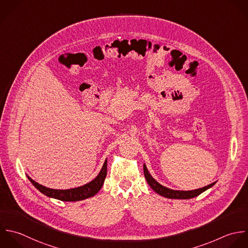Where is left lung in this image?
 I'll return each mask as SVG.
<instances>
[{
	"instance_id": "left-lung-1",
	"label": "left lung",
	"mask_w": 248,
	"mask_h": 248,
	"mask_svg": "<svg viewBox=\"0 0 248 248\" xmlns=\"http://www.w3.org/2000/svg\"><path fill=\"white\" fill-rule=\"evenodd\" d=\"M144 175L147 180V183L149 184V186L152 187L153 190H155L157 194H159L165 198H169V199H185L186 200V199H191V198L197 197L198 195H200L207 189L213 187L217 183V182H215L207 186H204V187H201L198 189H194V190H175V189H170L166 186H163L158 182H156L152 177V175L148 171L147 166L145 164H144Z\"/></svg>"
}]
</instances>
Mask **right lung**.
<instances>
[{"label": "right lung", "mask_w": 248, "mask_h": 248, "mask_svg": "<svg viewBox=\"0 0 248 248\" xmlns=\"http://www.w3.org/2000/svg\"><path fill=\"white\" fill-rule=\"evenodd\" d=\"M106 175H107V160H105L100 172L93 181H91L90 183L84 186L74 187V188L53 189V188L43 186L42 185H39L38 183L34 182L31 178H30L28 175L27 177L29 181L33 185V186L45 196L49 198L61 200V201H65V202H76V201H81V200L94 196L101 189L104 184Z\"/></svg>", "instance_id": "1"}]
</instances>
